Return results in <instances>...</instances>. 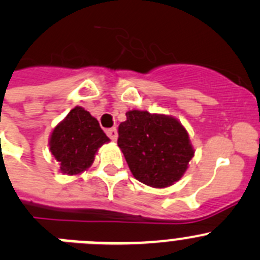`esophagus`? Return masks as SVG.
<instances>
[{
  "label": "esophagus",
  "mask_w": 260,
  "mask_h": 260,
  "mask_svg": "<svg viewBox=\"0 0 260 260\" xmlns=\"http://www.w3.org/2000/svg\"><path fill=\"white\" fill-rule=\"evenodd\" d=\"M106 135L109 136L111 141H116V138H118V131L116 128H110V129L106 131Z\"/></svg>",
  "instance_id": "1"
}]
</instances>
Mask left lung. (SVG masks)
Listing matches in <instances>:
<instances>
[{
    "label": "left lung",
    "mask_w": 260,
    "mask_h": 260,
    "mask_svg": "<svg viewBox=\"0 0 260 260\" xmlns=\"http://www.w3.org/2000/svg\"><path fill=\"white\" fill-rule=\"evenodd\" d=\"M119 124L118 146L136 179L163 188L178 181L193 156L187 131L172 116L131 110Z\"/></svg>",
    "instance_id": "left-lung-1"
}]
</instances>
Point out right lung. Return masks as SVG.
Listing matches in <instances>:
<instances>
[{"instance_id": "1", "label": "right lung", "mask_w": 260, "mask_h": 260, "mask_svg": "<svg viewBox=\"0 0 260 260\" xmlns=\"http://www.w3.org/2000/svg\"><path fill=\"white\" fill-rule=\"evenodd\" d=\"M109 141L97 119L77 106L52 131L50 151L62 173L73 176L89 168L99 147Z\"/></svg>"}]
</instances>
